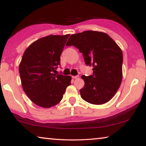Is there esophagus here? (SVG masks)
Masks as SVG:
<instances>
[{"mask_svg": "<svg viewBox=\"0 0 146 146\" xmlns=\"http://www.w3.org/2000/svg\"><path fill=\"white\" fill-rule=\"evenodd\" d=\"M72 78L74 79H77L78 78V76H72Z\"/></svg>", "mask_w": 146, "mask_h": 146, "instance_id": "1", "label": "esophagus"}]
</instances>
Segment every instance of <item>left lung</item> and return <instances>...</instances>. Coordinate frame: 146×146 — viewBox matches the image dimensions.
<instances>
[{
    "label": "left lung",
    "mask_w": 146,
    "mask_h": 146,
    "mask_svg": "<svg viewBox=\"0 0 146 146\" xmlns=\"http://www.w3.org/2000/svg\"><path fill=\"white\" fill-rule=\"evenodd\" d=\"M66 46H74L82 53L93 75H82L85 85L80 90L83 100L92 104L106 103L114 97L122 79L123 55L120 47L108 34L85 31L71 35Z\"/></svg>",
    "instance_id": "1"
}]
</instances>
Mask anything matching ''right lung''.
<instances>
[{
    "label": "right lung",
    "mask_w": 146,
    "mask_h": 146,
    "mask_svg": "<svg viewBox=\"0 0 146 146\" xmlns=\"http://www.w3.org/2000/svg\"><path fill=\"white\" fill-rule=\"evenodd\" d=\"M70 35L42 37L29 45L23 54L19 64L22 86L29 99L40 107L57 104L71 84L70 76L53 73L60 64V55Z\"/></svg>",
    "instance_id": "1"
}]
</instances>
